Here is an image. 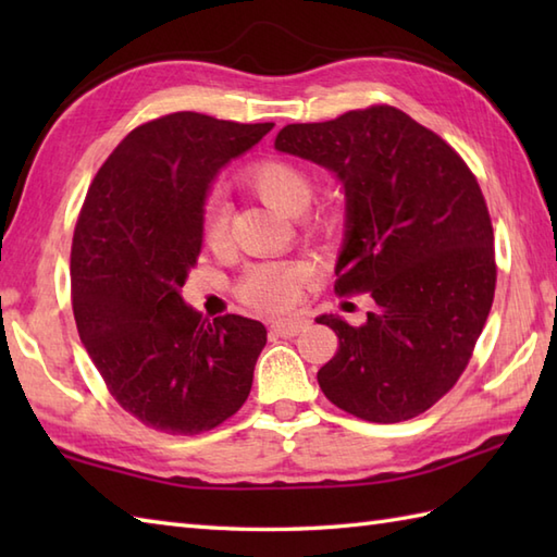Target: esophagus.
Here are the masks:
<instances>
[{"instance_id":"esophagus-1","label":"esophagus","mask_w":557,"mask_h":557,"mask_svg":"<svg viewBox=\"0 0 557 557\" xmlns=\"http://www.w3.org/2000/svg\"><path fill=\"white\" fill-rule=\"evenodd\" d=\"M306 325H309V321H304V318H285V321L272 323V333L280 337H297Z\"/></svg>"}]
</instances>
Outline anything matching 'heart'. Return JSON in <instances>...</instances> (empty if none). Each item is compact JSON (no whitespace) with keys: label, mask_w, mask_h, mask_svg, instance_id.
<instances>
[{"label":"heart","mask_w":557,"mask_h":557,"mask_svg":"<svg viewBox=\"0 0 557 557\" xmlns=\"http://www.w3.org/2000/svg\"><path fill=\"white\" fill-rule=\"evenodd\" d=\"M242 182L268 206L285 215H299L313 198V176L289 160H260L244 170ZM227 206L218 196L208 198L200 215V239L210 251H220L227 242ZM323 224V220H321ZM306 270L292 260H268L248 268L236 282V297L263 313L287 311L297 301Z\"/></svg>","instance_id":"b5f03b06"}]
</instances>
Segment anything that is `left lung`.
<instances>
[{
    "label": "left lung",
    "instance_id": "1",
    "mask_svg": "<svg viewBox=\"0 0 557 557\" xmlns=\"http://www.w3.org/2000/svg\"><path fill=\"white\" fill-rule=\"evenodd\" d=\"M275 148L337 174L347 234L335 292L375 301L359 327L318 318L339 339L318 385L363 421L419 417L465 373L493 306V224L476 176L453 146L389 104L289 124Z\"/></svg>",
    "mask_w": 557,
    "mask_h": 557
}]
</instances>
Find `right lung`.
Segmentation results:
<instances>
[{
    "mask_svg": "<svg viewBox=\"0 0 557 557\" xmlns=\"http://www.w3.org/2000/svg\"><path fill=\"white\" fill-rule=\"evenodd\" d=\"M275 124L198 112L136 126L104 160L71 244V306L83 347L110 395L148 429L212 431L242 409L265 325L215 321L180 289L196 265L210 182Z\"/></svg>",
    "mask_w": 557,
    "mask_h": 557,
    "instance_id": "1",
    "label": "right lung"
}]
</instances>
